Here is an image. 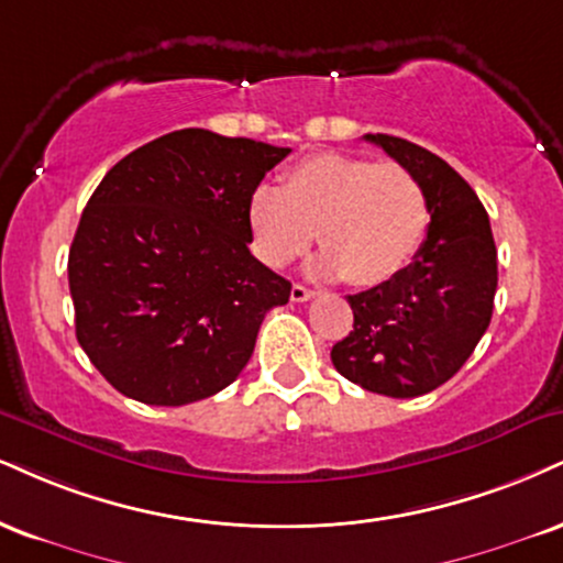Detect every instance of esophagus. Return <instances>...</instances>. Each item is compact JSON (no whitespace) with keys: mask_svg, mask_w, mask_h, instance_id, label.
I'll use <instances>...</instances> for the list:
<instances>
[{"mask_svg":"<svg viewBox=\"0 0 563 563\" xmlns=\"http://www.w3.org/2000/svg\"><path fill=\"white\" fill-rule=\"evenodd\" d=\"M309 299H314V290H309L307 286H299V283L290 288V301L301 303V301H309Z\"/></svg>","mask_w":563,"mask_h":563,"instance_id":"obj_1","label":"esophagus"}]
</instances>
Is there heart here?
<instances>
[{"label":"heart","instance_id":"b5f03b06","mask_svg":"<svg viewBox=\"0 0 563 563\" xmlns=\"http://www.w3.org/2000/svg\"><path fill=\"white\" fill-rule=\"evenodd\" d=\"M254 252L269 267H286L309 249L322 277L351 286H383L419 254L430 228V201L417 175L398 162L324 152L296 162L280 188L262 186L249 199Z\"/></svg>","mask_w":563,"mask_h":563}]
</instances>
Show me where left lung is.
Listing matches in <instances>:
<instances>
[{
	"label": "left lung",
	"instance_id": "left-lung-1",
	"mask_svg": "<svg viewBox=\"0 0 563 563\" xmlns=\"http://www.w3.org/2000/svg\"><path fill=\"white\" fill-rule=\"evenodd\" d=\"M364 139L417 175L430 228L404 273L349 296L354 330L330 358L364 390L415 398L451 380L485 335L498 288L496 241L477 194L449 162L396 135Z\"/></svg>",
	"mask_w": 563,
	"mask_h": 563
}]
</instances>
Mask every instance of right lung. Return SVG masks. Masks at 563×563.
Listing matches in <instances>:
<instances>
[{
  "label": "right lung",
  "instance_id": "add662e5",
  "mask_svg": "<svg viewBox=\"0 0 563 563\" xmlns=\"http://www.w3.org/2000/svg\"><path fill=\"white\" fill-rule=\"evenodd\" d=\"M290 148L183 128L128 154L80 214L76 338L133 401L183 406L228 388L290 283L252 256L249 199Z\"/></svg>",
  "mask_w": 563,
  "mask_h": 563
}]
</instances>
